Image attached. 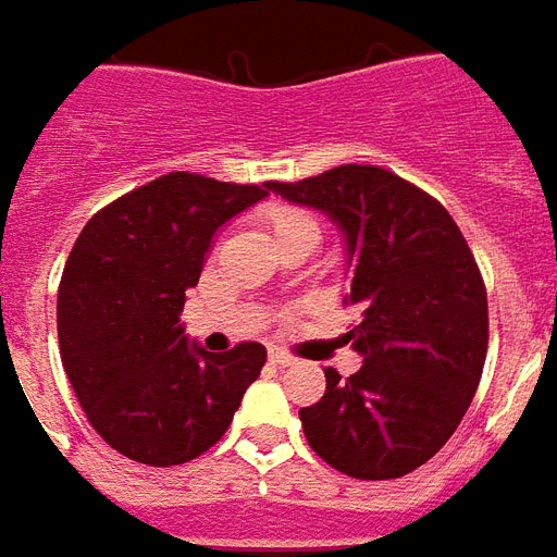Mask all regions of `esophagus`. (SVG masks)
Returning <instances> with one entry per match:
<instances>
[{"label":"esophagus","instance_id":"1","mask_svg":"<svg viewBox=\"0 0 557 557\" xmlns=\"http://www.w3.org/2000/svg\"><path fill=\"white\" fill-rule=\"evenodd\" d=\"M270 362L278 364V368H290V364H296V359H294V356H290V352L270 350Z\"/></svg>","mask_w":557,"mask_h":557}]
</instances>
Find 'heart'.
<instances>
[{
    "instance_id": "b5f03b06",
    "label": "heart",
    "mask_w": 557,
    "mask_h": 557,
    "mask_svg": "<svg viewBox=\"0 0 557 557\" xmlns=\"http://www.w3.org/2000/svg\"><path fill=\"white\" fill-rule=\"evenodd\" d=\"M258 225L273 237V243H278V239L287 237L290 231L302 228V225H314V222H311L306 213L294 210V207H267V210L258 213Z\"/></svg>"
}]
</instances>
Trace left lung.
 <instances>
[{
	"label": "left lung",
	"mask_w": 557,
	"mask_h": 557,
	"mask_svg": "<svg viewBox=\"0 0 557 557\" xmlns=\"http://www.w3.org/2000/svg\"><path fill=\"white\" fill-rule=\"evenodd\" d=\"M335 222L362 320L347 332L364 362L299 409L306 440L350 478L409 474L454 436L486 359V287L448 210L380 165H338L273 184Z\"/></svg>",
	"instance_id": "obj_1"
}]
</instances>
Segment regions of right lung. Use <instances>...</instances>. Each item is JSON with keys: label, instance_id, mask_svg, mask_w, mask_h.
Returning a JSON list of instances; mask_svg holds the SVG:
<instances>
[{"label": "right lung", "instance_id": "1", "mask_svg": "<svg viewBox=\"0 0 557 557\" xmlns=\"http://www.w3.org/2000/svg\"><path fill=\"white\" fill-rule=\"evenodd\" d=\"M273 184L172 172L88 219L59 284V350L79 407L107 445L145 466L213 448L267 362L258 341L189 344L181 323L216 231Z\"/></svg>", "mask_w": 557, "mask_h": 557}]
</instances>
